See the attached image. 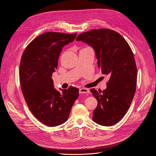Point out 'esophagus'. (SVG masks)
<instances>
[{"instance_id": "1", "label": "esophagus", "mask_w": 156, "mask_h": 156, "mask_svg": "<svg viewBox=\"0 0 156 156\" xmlns=\"http://www.w3.org/2000/svg\"><path fill=\"white\" fill-rule=\"evenodd\" d=\"M89 92H90V91H89V90H87V89H86V88H80V90H79L80 94L88 93Z\"/></svg>"}]
</instances>
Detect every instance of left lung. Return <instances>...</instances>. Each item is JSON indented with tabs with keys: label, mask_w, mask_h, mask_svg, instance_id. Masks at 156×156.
<instances>
[{
	"label": "left lung",
	"mask_w": 156,
	"mask_h": 156,
	"mask_svg": "<svg viewBox=\"0 0 156 156\" xmlns=\"http://www.w3.org/2000/svg\"><path fill=\"white\" fill-rule=\"evenodd\" d=\"M76 40L94 49L98 68L110 76L103 91L90 90L98 102L93 120L102 126L114 125L124 117L135 94L137 69L133 52L122 35L108 29L83 33Z\"/></svg>",
	"instance_id": "8db88e82"
}]
</instances>
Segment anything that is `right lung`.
Listing matches in <instances>:
<instances>
[{
  "label": "right lung",
  "instance_id": "obj_1",
  "mask_svg": "<svg viewBox=\"0 0 156 156\" xmlns=\"http://www.w3.org/2000/svg\"><path fill=\"white\" fill-rule=\"evenodd\" d=\"M76 37V33H43L28 44L22 55V93L31 113L45 125L56 126L65 123L78 97L79 90L73 86L57 90L52 78L62 48Z\"/></svg>",
  "mask_w": 156,
  "mask_h": 156
}]
</instances>
